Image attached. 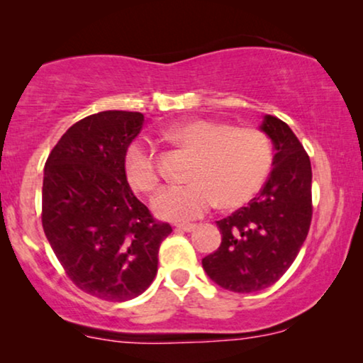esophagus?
<instances>
[{
  "label": "esophagus",
  "instance_id": "34e87169",
  "mask_svg": "<svg viewBox=\"0 0 363 363\" xmlns=\"http://www.w3.org/2000/svg\"><path fill=\"white\" fill-rule=\"evenodd\" d=\"M196 225H177L175 231H183V233H191L195 230Z\"/></svg>",
  "mask_w": 363,
  "mask_h": 363
}]
</instances>
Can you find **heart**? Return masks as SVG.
Returning <instances> with one entry per match:
<instances>
[{"instance_id": "b5f03b06", "label": "heart", "mask_w": 363, "mask_h": 363, "mask_svg": "<svg viewBox=\"0 0 363 363\" xmlns=\"http://www.w3.org/2000/svg\"><path fill=\"white\" fill-rule=\"evenodd\" d=\"M167 137L191 153L188 185L163 188L152 208L162 220H196L220 201L223 208L245 205L259 191L272 165V145L262 130L235 128L213 121L182 122L168 128ZM123 172L133 190L150 193L160 182L155 150L143 140L128 145Z\"/></svg>"}]
</instances>
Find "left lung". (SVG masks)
<instances>
[{"instance_id":"1","label":"left lung","mask_w":363,"mask_h":363,"mask_svg":"<svg viewBox=\"0 0 363 363\" xmlns=\"http://www.w3.org/2000/svg\"><path fill=\"white\" fill-rule=\"evenodd\" d=\"M261 130L274 145L271 175L250 205L216 221L221 245L201 261L211 281L242 294L281 279L299 255L312 220L309 155L281 118L264 116Z\"/></svg>"}]
</instances>
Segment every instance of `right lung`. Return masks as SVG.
<instances>
[{
  "label": "right lung",
  "mask_w": 363,
  "mask_h": 363,
  "mask_svg": "<svg viewBox=\"0 0 363 363\" xmlns=\"http://www.w3.org/2000/svg\"><path fill=\"white\" fill-rule=\"evenodd\" d=\"M143 123L140 112L92 113L67 128L44 167L49 245L69 279L104 301L140 296L155 279L158 250L172 233L133 195L123 172Z\"/></svg>",
  "instance_id": "add662e5"
}]
</instances>
